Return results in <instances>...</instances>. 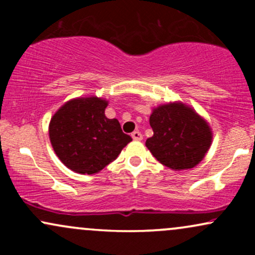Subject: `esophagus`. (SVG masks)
<instances>
[{"instance_id": "esophagus-1", "label": "esophagus", "mask_w": 255, "mask_h": 255, "mask_svg": "<svg viewBox=\"0 0 255 255\" xmlns=\"http://www.w3.org/2000/svg\"><path fill=\"white\" fill-rule=\"evenodd\" d=\"M131 137H133L134 140H136V141H140V140H142V134L140 133L139 130H134L133 133H131Z\"/></svg>"}]
</instances>
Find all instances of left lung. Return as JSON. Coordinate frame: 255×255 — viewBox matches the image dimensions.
Returning <instances> with one entry per match:
<instances>
[{
    "instance_id": "obj_1",
    "label": "left lung",
    "mask_w": 255,
    "mask_h": 255,
    "mask_svg": "<svg viewBox=\"0 0 255 255\" xmlns=\"http://www.w3.org/2000/svg\"><path fill=\"white\" fill-rule=\"evenodd\" d=\"M150 126L153 135L146 140V147L158 162L171 170L197 166L212 144L209 122L182 102L153 108Z\"/></svg>"
}]
</instances>
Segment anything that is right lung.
<instances>
[{"instance_id":"obj_1","label":"right lung","mask_w":255,"mask_h":255,"mask_svg":"<svg viewBox=\"0 0 255 255\" xmlns=\"http://www.w3.org/2000/svg\"><path fill=\"white\" fill-rule=\"evenodd\" d=\"M104 98H73L54 114L49 137L61 162L79 174L92 175L116 159L131 137L116 119L105 116Z\"/></svg>"}]
</instances>
